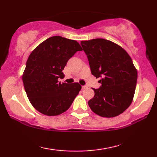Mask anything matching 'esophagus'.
<instances>
[{
  "mask_svg": "<svg viewBox=\"0 0 157 157\" xmlns=\"http://www.w3.org/2000/svg\"><path fill=\"white\" fill-rule=\"evenodd\" d=\"M86 88H87L86 86H82V89H86Z\"/></svg>",
  "mask_w": 157,
  "mask_h": 157,
  "instance_id": "34e87169",
  "label": "esophagus"
}]
</instances>
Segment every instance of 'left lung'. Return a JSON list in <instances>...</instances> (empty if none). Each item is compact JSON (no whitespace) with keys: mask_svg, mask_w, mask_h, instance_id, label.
I'll return each mask as SVG.
<instances>
[{"mask_svg":"<svg viewBox=\"0 0 157 157\" xmlns=\"http://www.w3.org/2000/svg\"><path fill=\"white\" fill-rule=\"evenodd\" d=\"M93 75L102 78L99 89L88 104L97 115L112 118L123 113L134 98L137 70L128 53L119 45L104 39L82 41Z\"/></svg>","mask_w":157,"mask_h":157,"instance_id":"obj_1","label":"left lung"}]
</instances>
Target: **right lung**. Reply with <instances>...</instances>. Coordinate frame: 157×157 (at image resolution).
<instances>
[{
  "label": "right lung",
  "instance_id": "obj_1",
  "mask_svg": "<svg viewBox=\"0 0 157 157\" xmlns=\"http://www.w3.org/2000/svg\"><path fill=\"white\" fill-rule=\"evenodd\" d=\"M82 50L78 41L54 36L30 53L23 74L27 96L34 108L44 115L58 116L67 111L82 89L78 82L62 83L68 60Z\"/></svg>",
  "mask_w": 157,
  "mask_h": 157
}]
</instances>
